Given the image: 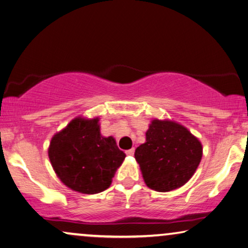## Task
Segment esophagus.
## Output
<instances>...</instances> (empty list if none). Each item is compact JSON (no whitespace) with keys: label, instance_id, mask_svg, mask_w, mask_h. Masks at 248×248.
<instances>
[{"label":"esophagus","instance_id":"1","mask_svg":"<svg viewBox=\"0 0 248 248\" xmlns=\"http://www.w3.org/2000/svg\"><path fill=\"white\" fill-rule=\"evenodd\" d=\"M134 152H135L134 148H131V150H127L126 152H125V153H126V155L132 156V155H134Z\"/></svg>","mask_w":248,"mask_h":248}]
</instances>
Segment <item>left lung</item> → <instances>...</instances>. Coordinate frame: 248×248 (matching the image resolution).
Masks as SVG:
<instances>
[{"instance_id":"left-lung-1","label":"left lung","mask_w":248,"mask_h":248,"mask_svg":"<svg viewBox=\"0 0 248 248\" xmlns=\"http://www.w3.org/2000/svg\"><path fill=\"white\" fill-rule=\"evenodd\" d=\"M134 155L148 187L170 192L190 180L201 163L203 147L183 125L155 119L148 126L146 142Z\"/></svg>"}]
</instances>
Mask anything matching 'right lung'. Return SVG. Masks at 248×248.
<instances>
[{"mask_svg": "<svg viewBox=\"0 0 248 248\" xmlns=\"http://www.w3.org/2000/svg\"><path fill=\"white\" fill-rule=\"evenodd\" d=\"M98 121V117H76L49 143L53 170L61 182L75 192L96 194L108 188L126 156L114 137L101 135Z\"/></svg>", "mask_w": 248, "mask_h": 248, "instance_id": "add662e5", "label": "right lung"}]
</instances>
